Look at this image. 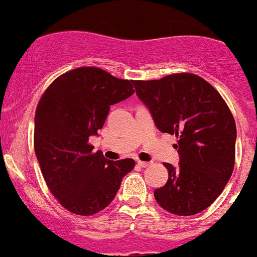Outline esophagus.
Returning a JSON list of instances; mask_svg holds the SVG:
<instances>
[{
	"label": "esophagus",
	"mask_w": 257,
	"mask_h": 257,
	"mask_svg": "<svg viewBox=\"0 0 257 257\" xmlns=\"http://www.w3.org/2000/svg\"><path fill=\"white\" fill-rule=\"evenodd\" d=\"M137 163H138V166L142 167V168H146V167L151 166V163H148V162H143V161H138Z\"/></svg>",
	"instance_id": "1"
}]
</instances>
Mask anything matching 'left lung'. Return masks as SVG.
I'll use <instances>...</instances> for the list:
<instances>
[{"label": "left lung", "instance_id": "8db88e82", "mask_svg": "<svg viewBox=\"0 0 257 257\" xmlns=\"http://www.w3.org/2000/svg\"><path fill=\"white\" fill-rule=\"evenodd\" d=\"M137 95L148 106L157 128L178 138L179 163L154 191L158 205L178 216H192L212 205L235 167L236 124L217 90L196 74L159 80H134Z\"/></svg>", "mask_w": 257, "mask_h": 257}]
</instances>
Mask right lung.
I'll list each match as a JSON object with an SVG mask.
<instances>
[{"label":"right lung","instance_id":"obj_1","mask_svg":"<svg viewBox=\"0 0 257 257\" xmlns=\"http://www.w3.org/2000/svg\"><path fill=\"white\" fill-rule=\"evenodd\" d=\"M133 93V80L83 66L55 79L37 104L34 148L41 173L60 205L75 215L108 207L136 166L132 158L108 161L89 143L103 128L110 105Z\"/></svg>","mask_w":257,"mask_h":257}]
</instances>
